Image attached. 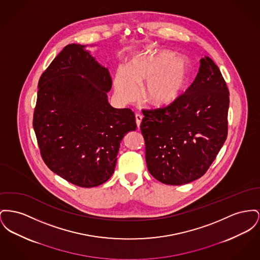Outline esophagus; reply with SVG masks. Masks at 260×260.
I'll return each instance as SVG.
<instances>
[{"mask_svg": "<svg viewBox=\"0 0 260 260\" xmlns=\"http://www.w3.org/2000/svg\"><path fill=\"white\" fill-rule=\"evenodd\" d=\"M142 118H143V117H142L141 114H137V115H136V121H137V125H138V128H139V126H140Z\"/></svg>", "mask_w": 260, "mask_h": 260, "instance_id": "obj_1", "label": "esophagus"}]
</instances>
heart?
<instances>
[{"instance_id": "heart-1", "label": "heart", "mask_w": 260, "mask_h": 260, "mask_svg": "<svg viewBox=\"0 0 260 260\" xmlns=\"http://www.w3.org/2000/svg\"><path fill=\"white\" fill-rule=\"evenodd\" d=\"M190 61L183 55L168 50L143 51L135 55L126 69H120L114 79V89L123 103L133 102L143 87V98L154 107H168L187 88Z\"/></svg>"}]
</instances>
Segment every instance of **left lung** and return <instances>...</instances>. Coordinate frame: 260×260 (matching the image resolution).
<instances>
[{
    "mask_svg": "<svg viewBox=\"0 0 260 260\" xmlns=\"http://www.w3.org/2000/svg\"><path fill=\"white\" fill-rule=\"evenodd\" d=\"M229 90L209 57L192 84L168 107L143 110L145 160L161 183L180 185L202 177L228 135Z\"/></svg>",
    "mask_w": 260,
    "mask_h": 260,
    "instance_id": "left-lung-1",
    "label": "left lung"
}]
</instances>
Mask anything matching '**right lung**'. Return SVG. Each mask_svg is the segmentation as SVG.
Returning a JSON list of instances; mask_svg holds the SVG:
<instances>
[{
  "instance_id": "1",
  "label": "right lung",
  "mask_w": 260,
  "mask_h": 260,
  "mask_svg": "<svg viewBox=\"0 0 260 260\" xmlns=\"http://www.w3.org/2000/svg\"><path fill=\"white\" fill-rule=\"evenodd\" d=\"M86 47H64L40 77L33 128L48 168L93 187L111 178L122 139L137 123L132 110L109 104L112 78Z\"/></svg>"
}]
</instances>
